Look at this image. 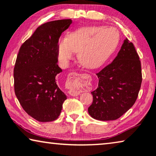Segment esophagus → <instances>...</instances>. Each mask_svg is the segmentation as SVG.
I'll use <instances>...</instances> for the list:
<instances>
[{
	"label": "esophagus",
	"instance_id": "34e87169",
	"mask_svg": "<svg viewBox=\"0 0 156 156\" xmlns=\"http://www.w3.org/2000/svg\"><path fill=\"white\" fill-rule=\"evenodd\" d=\"M79 75H80V74H79L77 72H71V73L69 74V76H68L67 84L68 85V87H71V89H70L69 91V94L71 96H72V97H75V96L80 94V91L72 87V84H73L76 79L78 77Z\"/></svg>",
	"mask_w": 156,
	"mask_h": 156
}]
</instances>
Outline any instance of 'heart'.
<instances>
[{"label":"heart","instance_id":"1","mask_svg":"<svg viewBox=\"0 0 156 156\" xmlns=\"http://www.w3.org/2000/svg\"><path fill=\"white\" fill-rule=\"evenodd\" d=\"M119 34L114 27L90 26L72 32L59 40V58L67 62L78 52L81 64L87 68L101 66L118 45Z\"/></svg>","mask_w":156,"mask_h":156}]
</instances>
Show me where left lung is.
<instances>
[{
  "instance_id": "obj_1",
  "label": "left lung",
  "mask_w": 156,
  "mask_h": 156,
  "mask_svg": "<svg viewBox=\"0 0 156 156\" xmlns=\"http://www.w3.org/2000/svg\"><path fill=\"white\" fill-rule=\"evenodd\" d=\"M97 75L99 84L91 91L89 114L97 120H116L133 106L141 85V65L133 44L124 40L116 58Z\"/></svg>"
}]
</instances>
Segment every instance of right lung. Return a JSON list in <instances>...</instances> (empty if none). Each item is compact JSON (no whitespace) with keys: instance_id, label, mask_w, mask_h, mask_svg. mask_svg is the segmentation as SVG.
Returning <instances> with one entry per match:
<instances>
[{"instance_id":"right-lung-1","label":"right lung","mask_w":156,"mask_h":156,"mask_svg":"<svg viewBox=\"0 0 156 156\" xmlns=\"http://www.w3.org/2000/svg\"><path fill=\"white\" fill-rule=\"evenodd\" d=\"M71 19L50 21L37 27L21 45L14 67L15 93L27 114L40 122L56 120L67 96L57 84L62 70L58 42Z\"/></svg>"}]
</instances>
